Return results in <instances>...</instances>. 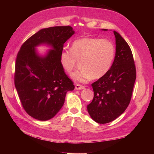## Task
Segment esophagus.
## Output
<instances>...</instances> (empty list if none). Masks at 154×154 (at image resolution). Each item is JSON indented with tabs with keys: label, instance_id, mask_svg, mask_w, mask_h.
Returning <instances> with one entry per match:
<instances>
[{
	"label": "esophagus",
	"instance_id": "esophagus-1",
	"mask_svg": "<svg viewBox=\"0 0 154 154\" xmlns=\"http://www.w3.org/2000/svg\"><path fill=\"white\" fill-rule=\"evenodd\" d=\"M75 88L76 90H82V89H83V88H85V87L81 85L80 84H76L75 85Z\"/></svg>",
	"mask_w": 154,
	"mask_h": 154
}]
</instances>
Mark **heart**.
<instances>
[{
  "label": "heart",
  "instance_id": "heart-1",
  "mask_svg": "<svg viewBox=\"0 0 154 154\" xmlns=\"http://www.w3.org/2000/svg\"><path fill=\"white\" fill-rule=\"evenodd\" d=\"M115 54V46L109 40L82 38L73 42L71 49L61 51L60 60L69 74L75 67L77 61H80L81 69L72 73L71 77L76 82L87 83L92 78H102L109 71Z\"/></svg>",
  "mask_w": 154,
  "mask_h": 154
}]
</instances>
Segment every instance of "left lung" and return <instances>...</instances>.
I'll return each mask as SVG.
<instances>
[{"instance_id": "1", "label": "left lung", "mask_w": 154, "mask_h": 154, "mask_svg": "<svg viewBox=\"0 0 154 154\" xmlns=\"http://www.w3.org/2000/svg\"><path fill=\"white\" fill-rule=\"evenodd\" d=\"M114 34L116 46L112 66L104 76L91 85L94 97L87 105L91 118L100 124L112 122L127 109L136 79L131 49L118 32L114 31Z\"/></svg>"}]
</instances>
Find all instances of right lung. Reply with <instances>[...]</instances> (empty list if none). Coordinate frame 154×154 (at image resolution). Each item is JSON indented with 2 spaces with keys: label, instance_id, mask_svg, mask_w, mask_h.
Listing matches in <instances>:
<instances>
[{
  "label": "right lung",
  "instance_id": "right-lung-1",
  "mask_svg": "<svg viewBox=\"0 0 154 154\" xmlns=\"http://www.w3.org/2000/svg\"><path fill=\"white\" fill-rule=\"evenodd\" d=\"M74 34L69 26L42 29L22 45L17 54L15 85L23 108L36 119L53 118L63 106L66 93L74 90L60 60L64 43ZM42 44L52 49L44 57L35 51Z\"/></svg>",
  "mask_w": 154,
  "mask_h": 154
}]
</instances>
